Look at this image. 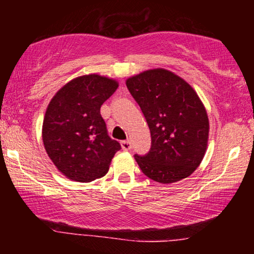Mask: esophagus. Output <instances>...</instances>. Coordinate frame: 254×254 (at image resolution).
Masks as SVG:
<instances>
[{"instance_id": "34e87169", "label": "esophagus", "mask_w": 254, "mask_h": 254, "mask_svg": "<svg viewBox=\"0 0 254 254\" xmlns=\"http://www.w3.org/2000/svg\"><path fill=\"white\" fill-rule=\"evenodd\" d=\"M121 148L124 149V150H130L131 145H130V142L129 141H121Z\"/></svg>"}]
</instances>
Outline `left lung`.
<instances>
[{
    "instance_id": "left-lung-1",
    "label": "left lung",
    "mask_w": 254,
    "mask_h": 254,
    "mask_svg": "<svg viewBox=\"0 0 254 254\" xmlns=\"http://www.w3.org/2000/svg\"><path fill=\"white\" fill-rule=\"evenodd\" d=\"M126 85L151 134L150 151L134 156L142 172L161 184L187 178L202 162L209 136L206 107L195 90L163 68L131 76Z\"/></svg>"
}]
</instances>
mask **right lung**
<instances>
[{"label": "right lung", "instance_id": "1", "mask_svg": "<svg viewBox=\"0 0 254 254\" xmlns=\"http://www.w3.org/2000/svg\"><path fill=\"white\" fill-rule=\"evenodd\" d=\"M119 83L98 74L78 76L64 84L48 104L43 142L59 171L74 182L89 183L109 171L120 143L107 135L100 106Z\"/></svg>", "mask_w": 254, "mask_h": 254}]
</instances>
